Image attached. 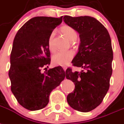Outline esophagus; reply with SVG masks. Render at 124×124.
<instances>
[{"instance_id": "obj_1", "label": "esophagus", "mask_w": 124, "mask_h": 124, "mask_svg": "<svg viewBox=\"0 0 124 124\" xmlns=\"http://www.w3.org/2000/svg\"><path fill=\"white\" fill-rule=\"evenodd\" d=\"M63 70H64V71H66V66H63Z\"/></svg>"}]
</instances>
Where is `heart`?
I'll return each instance as SVG.
<instances>
[{
  "instance_id": "1",
  "label": "heart",
  "mask_w": 124,
  "mask_h": 124,
  "mask_svg": "<svg viewBox=\"0 0 124 124\" xmlns=\"http://www.w3.org/2000/svg\"><path fill=\"white\" fill-rule=\"evenodd\" d=\"M61 33L70 41L71 44L74 46L76 42V39L78 37V33L73 27L69 25H64L60 28ZM55 32L53 31L49 35L48 39V48L51 52H54L55 49L53 44V39ZM74 57V53L72 51H68L66 52H58L53 55L52 57L53 63L56 65L59 66H66L71 61Z\"/></svg>"
}]
</instances>
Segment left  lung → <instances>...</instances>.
I'll return each instance as SVG.
<instances>
[{"instance_id":"left-lung-1","label":"left lung","mask_w":124,"mask_h":124,"mask_svg":"<svg viewBox=\"0 0 124 124\" xmlns=\"http://www.w3.org/2000/svg\"><path fill=\"white\" fill-rule=\"evenodd\" d=\"M63 21L79 33L78 52L71 63L83 68L80 72L66 70V77L74 82L75 89L67 96L71 108L88 112L100 105L108 92L112 74L113 50L108 30L91 16H64Z\"/></svg>"}]
</instances>
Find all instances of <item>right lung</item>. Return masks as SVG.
I'll list each match as a JSON object with an SVG mask.
<instances>
[{
	"label": "right lung",
	"instance_id": "right-lung-1",
	"mask_svg": "<svg viewBox=\"0 0 124 124\" xmlns=\"http://www.w3.org/2000/svg\"><path fill=\"white\" fill-rule=\"evenodd\" d=\"M62 20L63 16L34 17L23 24L14 37L9 70L11 89L18 103L28 110L46 107L51 91L65 77L60 66L41 72V68L51 62L49 35Z\"/></svg>",
	"mask_w": 124,
	"mask_h": 124
}]
</instances>
